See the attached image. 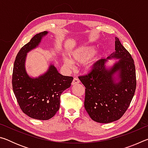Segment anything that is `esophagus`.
I'll return each mask as SVG.
<instances>
[{
  "label": "esophagus",
  "mask_w": 148,
  "mask_h": 148,
  "mask_svg": "<svg viewBox=\"0 0 148 148\" xmlns=\"http://www.w3.org/2000/svg\"><path fill=\"white\" fill-rule=\"evenodd\" d=\"M79 82H80V81L78 78H77V77H74L73 81H72V85H76V84H79Z\"/></svg>",
  "instance_id": "esophagus-1"
}]
</instances>
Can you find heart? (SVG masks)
<instances>
[{
  "instance_id": "b5f03b06",
  "label": "heart",
  "mask_w": 148,
  "mask_h": 148,
  "mask_svg": "<svg viewBox=\"0 0 148 148\" xmlns=\"http://www.w3.org/2000/svg\"><path fill=\"white\" fill-rule=\"evenodd\" d=\"M95 49V47L91 46L78 47L70 53V57L72 60L67 57H64V64L67 68L72 69L73 62L72 60L77 64L84 62V71L89 72L91 71L101 57V53L97 51L94 52Z\"/></svg>"
}]
</instances>
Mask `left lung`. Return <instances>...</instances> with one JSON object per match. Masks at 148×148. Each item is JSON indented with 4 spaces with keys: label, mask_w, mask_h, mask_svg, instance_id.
I'll use <instances>...</instances> for the list:
<instances>
[{
    "label": "left lung",
    "mask_w": 148,
    "mask_h": 148,
    "mask_svg": "<svg viewBox=\"0 0 148 148\" xmlns=\"http://www.w3.org/2000/svg\"><path fill=\"white\" fill-rule=\"evenodd\" d=\"M115 50L106 59L99 60L89 74L78 77L86 87L85 108L93 121L101 123L121 118L136 90L134 60L117 37ZM113 58L119 61L107 68L106 62Z\"/></svg>",
    "instance_id": "obj_1"
}]
</instances>
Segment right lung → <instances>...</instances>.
Listing matches in <instances>:
<instances>
[{"instance_id":"1","label":"right lung","mask_w":148,"mask_h":148,"mask_svg":"<svg viewBox=\"0 0 148 148\" xmlns=\"http://www.w3.org/2000/svg\"><path fill=\"white\" fill-rule=\"evenodd\" d=\"M47 33L44 31L36 34L21 47L15 60L12 74V88L20 108L30 117L39 120L49 119L56 115L60 107L61 93L71 87L73 80L72 76L59 73L52 64L38 77H31L27 74V53L38 47Z\"/></svg>"}]
</instances>
